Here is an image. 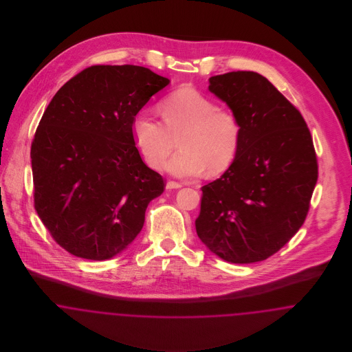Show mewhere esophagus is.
Instances as JSON below:
<instances>
[{
    "mask_svg": "<svg viewBox=\"0 0 352 352\" xmlns=\"http://www.w3.org/2000/svg\"><path fill=\"white\" fill-rule=\"evenodd\" d=\"M181 187H182V184H179V182H174V181H168V184H166V188H168V190L181 188Z\"/></svg>",
    "mask_w": 352,
    "mask_h": 352,
    "instance_id": "obj_1",
    "label": "esophagus"
}]
</instances>
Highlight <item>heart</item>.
<instances>
[{"instance_id": "heart-1", "label": "heart", "mask_w": 352, "mask_h": 352, "mask_svg": "<svg viewBox=\"0 0 352 352\" xmlns=\"http://www.w3.org/2000/svg\"><path fill=\"white\" fill-rule=\"evenodd\" d=\"M158 108L164 124L145 113L132 121L134 145L151 168L165 164L177 141L181 151L166 164L175 177H198L206 168L215 175L232 165L241 140V126L232 112L190 87L171 92Z\"/></svg>"}]
</instances>
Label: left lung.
<instances>
[{"label":"left lung","mask_w":352,"mask_h":352,"mask_svg":"<svg viewBox=\"0 0 352 352\" xmlns=\"http://www.w3.org/2000/svg\"><path fill=\"white\" fill-rule=\"evenodd\" d=\"M208 89L240 122L232 165L201 187L197 234L226 261L267 260L297 234L318 179L313 138L301 112L252 71L210 78Z\"/></svg>","instance_id":"8db88e82"}]
</instances>
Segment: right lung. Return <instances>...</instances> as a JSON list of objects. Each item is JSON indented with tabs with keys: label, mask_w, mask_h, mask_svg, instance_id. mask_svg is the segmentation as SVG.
Instances as JSON below:
<instances>
[{
	"label": "right lung",
	"mask_w": 352,
	"mask_h": 352,
	"mask_svg": "<svg viewBox=\"0 0 352 352\" xmlns=\"http://www.w3.org/2000/svg\"><path fill=\"white\" fill-rule=\"evenodd\" d=\"M168 83L149 68L91 66L47 105L30 151L34 207L68 253L107 260L142 230L165 179L142 161L132 121Z\"/></svg>",
	"instance_id": "1"
}]
</instances>
